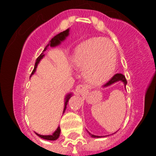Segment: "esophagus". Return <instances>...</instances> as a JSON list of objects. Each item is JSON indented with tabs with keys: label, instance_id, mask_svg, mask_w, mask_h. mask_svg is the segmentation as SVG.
Listing matches in <instances>:
<instances>
[{
	"label": "esophagus",
	"instance_id": "1",
	"mask_svg": "<svg viewBox=\"0 0 156 156\" xmlns=\"http://www.w3.org/2000/svg\"><path fill=\"white\" fill-rule=\"evenodd\" d=\"M76 93L78 94H80V95H84L87 92V87H86L84 84H78L76 87Z\"/></svg>",
	"mask_w": 156,
	"mask_h": 156
}]
</instances>
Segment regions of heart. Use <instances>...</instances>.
I'll use <instances>...</instances> for the list:
<instances>
[{"label": "heart", "mask_w": 156, "mask_h": 156, "mask_svg": "<svg viewBox=\"0 0 156 156\" xmlns=\"http://www.w3.org/2000/svg\"><path fill=\"white\" fill-rule=\"evenodd\" d=\"M72 61L75 66L84 69L86 80L101 84L112 76L116 63V51L111 41L103 37L90 39L75 50Z\"/></svg>", "instance_id": "1"}]
</instances>
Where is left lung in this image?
<instances>
[{
    "mask_svg": "<svg viewBox=\"0 0 156 156\" xmlns=\"http://www.w3.org/2000/svg\"><path fill=\"white\" fill-rule=\"evenodd\" d=\"M118 81H122V82L124 83V84H125V86L126 87V84H127V80L126 78H125V77L122 74H116V75H115L114 76L112 77V78H111V79L109 80V81H108L106 84H105L104 85H103V87H108V86L112 85V84H114V83L115 82H118ZM89 133V132H88ZM89 134L92 137H94V138H99V137H101V136H96V135H93V134H90V133H89Z\"/></svg>",
    "mask_w": 156,
    "mask_h": 156,
    "instance_id": "obj_1",
    "label": "left lung"
}]
</instances>
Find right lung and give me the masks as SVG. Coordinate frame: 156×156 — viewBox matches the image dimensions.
I'll use <instances>...</instances> for the list:
<instances>
[{
  "label": "right lung",
  "mask_w": 156,
  "mask_h": 156,
  "mask_svg": "<svg viewBox=\"0 0 156 156\" xmlns=\"http://www.w3.org/2000/svg\"><path fill=\"white\" fill-rule=\"evenodd\" d=\"M69 29H66V31H62V32L59 33L58 34H56V36H54V37H53V38H52L51 40L50 41V42H49L48 44L47 45L46 47H45L44 50H43V52H44L45 50L48 49L49 46H50L51 48H53V47H56V46H57V45L60 44L61 41H63L65 40L67 36L69 35ZM44 54L42 53L41 54L40 56H39L37 58V59H36L35 64H34V69H33L32 72H31V76L33 75V74L34 73V72H35L36 69H37V64L39 63V62L41 61V59L42 58L44 57ZM31 76H30V77H31ZM71 96H72V94H67L66 97L65 106H64L63 113L65 112L66 109V106H67V104H68L69 100L70 99ZM60 131H61L60 127H59V126L57 127V129L55 130L54 133H53L52 135H41V134H38V133H35L37 135V136H40L41 138H43V139H44V140H57L58 138H59V134H60Z\"/></svg>",
  "instance_id": "right-lung-1"
}]
</instances>
